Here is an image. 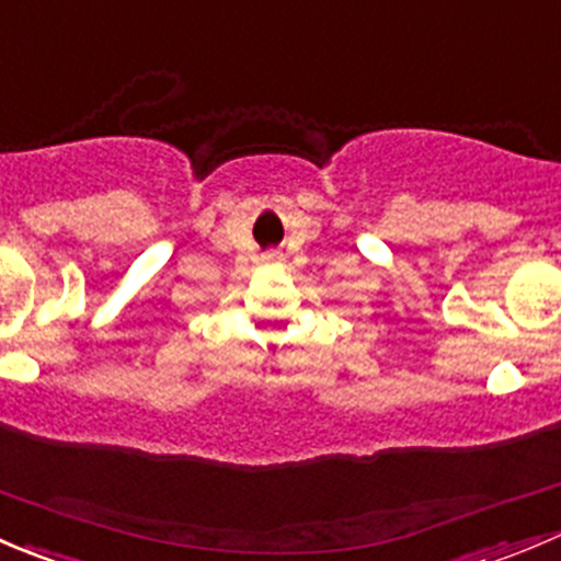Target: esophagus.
<instances>
[{
  "mask_svg": "<svg viewBox=\"0 0 561 561\" xmlns=\"http://www.w3.org/2000/svg\"><path fill=\"white\" fill-rule=\"evenodd\" d=\"M265 260H276V254H265Z\"/></svg>",
  "mask_w": 561,
  "mask_h": 561,
  "instance_id": "34e87169",
  "label": "esophagus"
}]
</instances>
